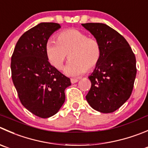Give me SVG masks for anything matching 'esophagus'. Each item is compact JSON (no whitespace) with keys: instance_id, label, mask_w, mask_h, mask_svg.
Here are the masks:
<instances>
[{"instance_id":"1","label":"esophagus","mask_w":148,"mask_h":148,"mask_svg":"<svg viewBox=\"0 0 148 148\" xmlns=\"http://www.w3.org/2000/svg\"><path fill=\"white\" fill-rule=\"evenodd\" d=\"M78 81H79V80L77 79H71V82L72 83V84H74V83H77Z\"/></svg>"}]
</instances>
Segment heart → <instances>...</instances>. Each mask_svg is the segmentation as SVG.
I'll list each match as a JSON object with an SVG mask.
<instances>
[{
	"label": "heart",
	"mask_w": 148,
	"mask_h": 148,
	"mask_svg": "<svg viewBox=\"0 0 148 148\" xmlns=\"http://www.w3.org/2000/svg\"><path fill=\"white\" fill-rule=\"evenodd\" d=\"M46 57L50 64L58 70L62 69L67 55L70 61L64 73L76 77L94 69L101 58L100 44L95 38H88L86 33L71 29L58 34L56 42L49 40L45 47Z\"/></svg>",
	"instance_id": "heart-1"
}]
</instances>
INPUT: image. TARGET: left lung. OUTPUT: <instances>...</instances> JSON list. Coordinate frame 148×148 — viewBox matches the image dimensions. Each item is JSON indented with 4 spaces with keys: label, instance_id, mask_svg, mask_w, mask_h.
Here are the masks:
<instances>
[{
    "label": "left lung",
    "instance_id": "left-lung-1",
    "mask_svg": "<svg viewBox=\"0 0 148 148\" xmlns=\"http://www.w3.org/2000/svg\"><path fill=\"white\" fill-rule=\"evenodd\" d=\"M82 25L100 42L101 58L88 78L91 88L86 95L90 106L108 114L119 108L132 92L136 58L127 41L118 32L102 23Z\"/></svg>",
    "mask_w": 148,
    "mask_h": 148
}]
</instances>
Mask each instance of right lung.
Masks as SVG:
<instances>
[{"mask_svg": "<svg viewBox=\"0 0 148 148\" xmlns=\"http://www.w3.org/2000/svg\"><path fill=\"white\" fill-rule=\"evenodd\" d=\"M60 28L57 23H40L21 36L11 57V77L21 104L43 119L60 110L65 89L71 85L70 79L51 65L45 53L48 39Z\"/></svg>", "mask_w": 148, "mask_h": 148, "instance_id": "1", "label": "right lung"}]
</instances>
